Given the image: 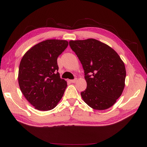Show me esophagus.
<instances>
[{
  "label": "esophagus",
  "instance_id": "esophagus-1",
  "mask_svg": "<svg viewBox=\"0 0 147 147\" xmlns=\"http://www.w3.org/2000/svg\"><path fill=\"white\" fill-rule=\"evenodd\" d=\"M77 81V78H75V79H74V80H70V82H71V83H75V82H76Z\"/></svg>",
  "mask_w": 147,
  "mask_h": 147
}]
</instances>
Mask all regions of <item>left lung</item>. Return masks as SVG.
<instances>
[{"instance_id":"1","label":"left lung","mask_w":147,"mask_h":147,"mask_svg":"<svg viewBox=\"0 0 147 147\" xmlns=\"http://www.w3.org/2000/svg\"><path fill=\"white\" fill-rule=\"evenodd\" d=\"M82 64L86 89L81 92L85 103L95 110L112 107L124 88L126 69L118 53L96 39L69 42Z\"/></svg>"}]
</instances>
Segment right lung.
Returning <instances> with one entry per match:
<instances>
[{"instance_id": "obj_1", "label": "right lung", "mask_w": 147, "mask_h": 147, "mask_svg": "<svg viewBox=\"0 0 147 147\" xmlns=\"http://www.w3.org/2000/svg\"><path fill=\"white\" fill-rule=\"evenodd\" d=\"M68 46L63 40H47L31 48L19 67L20 90L35 109H54L63 97L67 82L60 78L57 59Z\"/></svg>"}]
</instances>
